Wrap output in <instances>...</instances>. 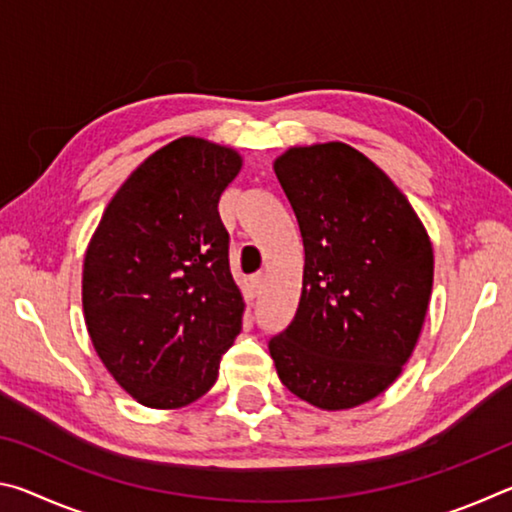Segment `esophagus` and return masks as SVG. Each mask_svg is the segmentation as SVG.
I'll list each match as a JSON object with an SVG mask.
<instances>
[{"label":"esophagus","mask_w":512,"mask_h":512,"mask_svg":"<svg viewBox=\"0 0 512 512\" xmlns=\"http://www.w3.org/2000/svg\"><path fill=\"white\" fill-rule=\"evenodd\" d=\"M262 289H264V275L257 273V275L250 277V291H253V296H259Z\"/></svg>","instance_id":"34e87169"}]
</instances>
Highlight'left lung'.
<instances>
[{"instance_id": "obj_1", "label": "left lung", "mask_w": 512, "mask_h": 512, "mask_svg": "<svg viewBox=\"0 0 512 512\" xmlns=\"http://www.w3.org/2000/svg\"><path fill=\"white\" fill-rule=\"evenodd\" d=\"M273 169L305 246L298 311L268 343L277 377L318 409H354L402 375L420 339L429 235L393 180L350 144L291 146Z\"/></svg>"}]
</instances>
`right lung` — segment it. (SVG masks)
<instances>
[{
    "label": "right lung",
    "mask_w": 512,
    "mask_h": 512,
    "mask_svg": "<svg viewBox=\"0 0 512 512\" xmlns=\"http://www.w3.org/2000/svg\"><path fill=\"white\" fill-rule=\"evenodd\" d=\"M230 146L185 135L149 155L112 196L83 262L94 350L149 409H180L214 386L241 332L223 189L241 171Z\"/></svg>",
    "instance_id": "right-lung-1"
}]
</instances>
